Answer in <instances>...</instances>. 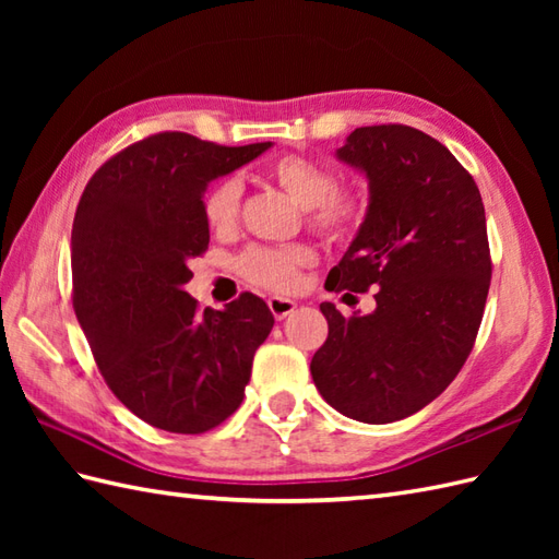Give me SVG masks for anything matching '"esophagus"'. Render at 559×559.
I'll return each instance as SVG.
<instances>
[{
    "instance_id": "34e87169",
    "label": "esophagus",
    "mask_w": 559,
    "mask_h": 559,
    "mask_svg": "<svg viewBox=\"0 0 559 559\" xmlns=\"http://www.w3.org/2000/svg\"><path fill=\"white\" fill-rule=\"evenodd\" d=\"M295 307H298V305H295L288 298H278V295H273V298H269V310H271V314L276 317V319H286L295 310Z\"/></svg>"
}]
</instances>
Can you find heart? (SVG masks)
I'll list each match as a JSON object with an SVG mask.
<instances>
[{"mask_svg":"<svg viewBox=\"0 0 559 559\" xmlns=\"http://www.w3.org/2000/svg\"><path fill=\"white\" fill-rule=\"evenodd\" d=\"M269 177L295 204L307 211V221L324 235H346L358 221V204L336 192V175L326 165L305 156H283L269 165ZM242 204V182L237 177L213 185L201 211L213 233L225 235L237 225ZM317 252L307 245L249 247L235 261V269L249 286L271 293H293L300 288L302 269L312 266Z\"/></svg>","mask_w":559,"mask_h":559,"instance_id":"b5f03b06","label":"heart"}]
</instances>
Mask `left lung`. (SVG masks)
I'll use <instances>...</instances> for the list:
<instances>
[{"label": "left lung", "mask_w": 559, "mask_h": 559, "mask_svg": "<svg viewBox=\"0 0 559 559\" xmlns=\"http://www.w3.org/2000/svg\"><path fill=\"white\" fill-rule=\"evenodd\" d=\"M338 160L370 180V206L326 290L367 293L377 310L329 322L312 379L329 406L384 425L454 382L476 343L492 261L478 185L447 146L406 124L360 127Z\"/></svg>", "instance_id": "obj_1"}]
</instances>
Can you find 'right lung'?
Masks as SVG:
<instances>
[{
	"instance_id": "right-lung-1",
	"label": "right lung",
	"mask_w": 559,
	"mask_h": 559,
	"mask_svg": "<svg viewBox=\"0 0 559 559\" xmlns=\"http://www.w3.org/2000/svg\"><path fill=\"white\" fill-rule=\"evenodd\" d=\"M271 141L218 146L151 134L93 173L71 230L74 312L98 370L136 418L201 435L240 408L273 314L252 293L199 310L185 283L209 249L204 192Z\"/></svg>"
}]
</instances>
